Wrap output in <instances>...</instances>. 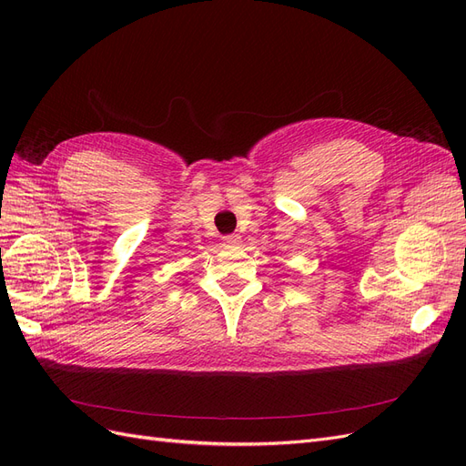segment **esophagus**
Returning a JSON list of instances; mask_svg holds the SVG:
<instances>
[{
    "instance_id": "1",
    "label": "esophagus",
    "mask_w": 466,
    "mask_h": 466,
    "mask_svg": "<svg viewBox=\"0 0 466 466\" xmlns=\"http://www.w3.org/2000/svg\"><path fill=\"white\" fill-rule=\"evenodd\" d=\"M221 241H223L225 247H233V245H238V237L237 235H225Z\"/></svg>"
}]
</instances>
